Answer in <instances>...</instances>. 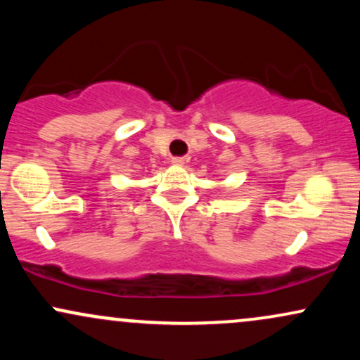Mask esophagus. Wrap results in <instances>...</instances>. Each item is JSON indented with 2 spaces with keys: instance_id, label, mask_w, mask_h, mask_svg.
<instances>
[{
  "instance_id": "34e87169",
  "label": "esophagus",
  "mask_w": 360,
  "mask_h": 360,
  "mask_svg": "<svg viewBox=\"0 0 360 360\" xmlns=\"http://www.w3.org/2000/svg\"><path fill=\"white\" fill-rule=\"evenodd\" d=\"M172 164H174V166H184V162L186 160L183 159V157H172V160H171Z\"/></svg>"
}]
</instances>
